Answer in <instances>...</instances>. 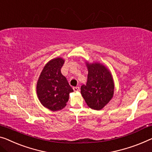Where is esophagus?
I'll list each match as a JSON object with an SVG mask.
<instances>
[{
	"label": "esophagus",
	"mask_w": 152,
	"mask_h": 152,
	"mask_svg": "<svg viewBox=\"0 0 152 152\" xmlns=\"http://www.w3.org/2000/svg\"><path fill=\"white\" fill-rule=\"evenodd\" d=\"M73 89H74V91L77 92V91H79V87H73Z\"/></svg>",
	"instance_id": "1"
}]
</instances>
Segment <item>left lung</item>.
Wrapping results in <instances>:
<instances>
[{
	"mask_svg": "<svg viewBox=\"0 0 152 152\" xmlns=\"http://www.w3.org/2000/svg\"><path fill=\"white\" fill-rule=\"evenodd\" d=\"M87 82L80 88L82 96L89 107L101 110L114 94V82L109 69L99 63H87Z\"/></svg>",
	"mask_w": 152,
	"mask_h": 152,
	"instance_id": "1",
	"label": "left lung"
}]
</instances>
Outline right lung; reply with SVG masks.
Here are the masks:
<instances>
[{
    "mask_svg": "<svg viewBox=\"0 0 152 152\" xmlns=\"http://www.w3.org/2000/svg\"><path fill=\"white\" fill-rule=\"evenodd\" d=\"M65 61L53 58L47 63L37 83V94L42 104L49 110L57 111L67 104L69 93L73 92L65 77L61 72Z\"/></svg>",
    "mask_w": 152,
    "mask_h": 152,
    "instance_id": "obj_1",
    "label": "right lung"
}]
</instances>
